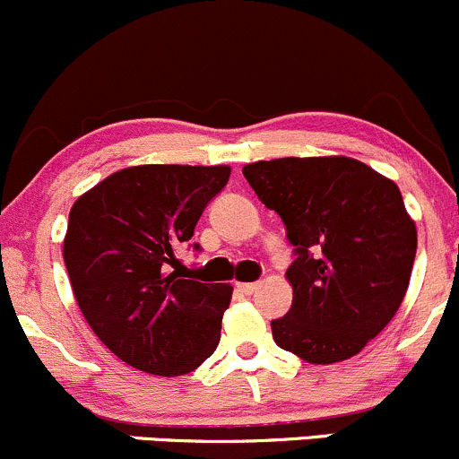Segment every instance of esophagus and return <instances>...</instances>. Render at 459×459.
<instances>
[{"instance_id": "34e87169", "label": "esophagus", "mask_w": 459, "mask_h": 459, "mask_svg": "<svg viewBox=\"0 0 459 459\" xmlns=\"http://www.w3.org/2000/svg\"><path fill=\"white\" fill-rule=\"evenodd\" d=\"M236 289H238L240 293L251 295L255 289H258V282H238V284H236Z\"/></svg>"}]
</instances>
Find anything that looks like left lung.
I'll list each match as a JSON object with an SVG mask.
<instances>
[{
  "label": "left lung",
  "mask_w": 459,
  "mask_h": 459,
  "mask_svg": "<svg viewBox=\"0 0 459 459\" xmlns=\"http://www.w3.org/2000/svg\"><path fill=\"white\" fill-rule=\"evenodd\" d=\"M293 245V304L271 330L308 363L354 357L392 322L416 258V225L403 195L350 157H282L243 169Z\"/></svg>",
  "instance_id": "1"
}]
</instances>
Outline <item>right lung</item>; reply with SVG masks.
<instances>
[{"label":"right lung","instance_id":"1","mask_svg":"<svg viewBox=\"0 0 459 459\" xmlns=\"http://www.w3.org/2000/svg\"><path fill=\"white\" fill-rule=\"evenodd\" d=\"M230 172L133 166L74 204L63 243L74 295L98 339L131 368L179 377L219 346L231 287L179 278L170 267Z\"/></svg>","mask_w":459,"mask_h":459}]
</instances>
